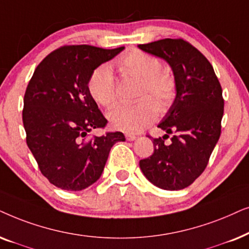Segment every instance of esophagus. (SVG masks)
<instances>
[{
    "label": "esophagus",
    "mask_w": 249,
    "mask_h": 249,
    "mask_svg": "<svg viewBox=\"0 0 249 249\" xmlns=\"http://www.w3.org/2000/svg\"><path fill=\"white\" fill-rule=\"evenodd\" d=\"M125 137H126V140L127 141H134L135 139H137V137H135L134 134H126V135H125Z\"/></svg>",
    "instance_id": "esophagus-1"
}]
</instances>
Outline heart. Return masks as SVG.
Masks as SVG:
<instances>
[{"label":"heart","mask_w":249,"mask_h":249,"mask_svg":"<svg viewBox=\"0 0 249 249\" xmlns=\"http://www.w3.org/2000/svg\"><path fill=\"white\" fill-rule=\"evenodd\" d=\"M118 67L125 75L141 79L139 98L134 105H117L108 112L110 125L116 130L137 133L148 126L158 110L166 111L177 95L174 76L163 71V65L155 55L140 50L125 53L118 60ZM88 90L98 104L110 107L116 100V83L111 68L102 65L95 68L88 82Z\"/></svg>","instance_id":"heart-1"}]
</instances>
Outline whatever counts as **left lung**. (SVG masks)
I'll return each mask as SVG.
<instances>
[{"label": "left lung", "mask_w": 249, "mask_h": 249, "mask_svg": "<svg viewBox=\"0 0 249 249\" xmlns=\"http://www.w3.org/2000/svg\"><path fill=\"white\" fill-rule=\"evenodd\" d=\"M138 46L164 59L177 83L173 104L158 124L166 134L152 138L154 154L140 160V168L156 187L181 190L203 173L220 139L222 88L210 61L183 39L165 38ZM170 134L171 142L164 144Z\"/></svg>", "instance_id": "1"}]
</instances>
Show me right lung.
I'll return each mask as SVG.
<instances>
[{"label":"right lung","mask_w":249,"mask_h":249,"mask_svg":"<svg viewBox=\"0 0 249 249\" xmlns=\"http://www.w3.org/2000/svg\"><path fill=\"white\" fill-rule=\"evenodd\" d=\"M125 48L68 45L55 50L36 67L24 98L26 141L50 183L81 191L97 182L112 145L125 141L122 132L86 140L107 119L88 90L95 68Z\"/></svg>","instance_id":"right-lung-1"}]
</instances>
